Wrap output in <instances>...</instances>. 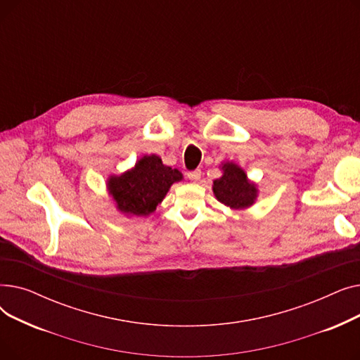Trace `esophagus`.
<instances>
[{"mask_svg": "<svg viewBox=\"0 0 360 360\" xmlns=\"http://www.w3.org/2000/svg\"><path fill=\"white\" fill-rule=\"evenodd\" d=\"M188 179L193 182H198L201 179V170H193V172H188Z\"/></svg>", "mask_w": 360, "mask_h": 360, "instance_id": "esophagus-1", "label": "esophagus"}]
</instances>
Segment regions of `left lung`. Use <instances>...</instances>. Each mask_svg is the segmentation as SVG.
<instances>
[{
	"label": "left lung",
	"instance_id": "1",
	"mask_svg": "<svg viewBox=\"0 0 360 360\" xmlns=\"http://www.w3.org/2000/svg\"><path fill=\"white\" fill-rule=\"evenodd\" d=\"M221 176L213 181V194L221 204L233 210L251 207L258 197L257 184L250 181L245 170L233 162H221Z\"/></svg>",
	"mask_w": 360,
	"mask_h": 360
}]
</instances>
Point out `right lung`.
Returning <instances> with one entry per match:
<instances>
[{
    "label": "right lung",
    "mask_w": 360,
    "mask_h": 360,
    "mask_svg": "<svg viewBox=\"0 0 360 360\" xmlns=\"http://www.w3.org/2000/svg\"><path fill=\"white\" fill-rule=\"evenodd\" d=\"M184 179L178 169L163 165L156 155L140 158L121 175H110L106 190L118 212L127 217L148 216L156 210L175 182Z\"/></svg>",
    "instance_id": "right-lung-1"
}]
</instances>
